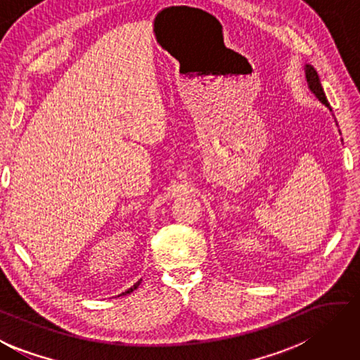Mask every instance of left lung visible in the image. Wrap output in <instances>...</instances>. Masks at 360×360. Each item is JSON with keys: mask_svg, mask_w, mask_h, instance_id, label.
<instances>
[{"mask_svg": "<svg viewBox=\"0 0 360 360\" xmlns=\"http://www.w3.org/2000/svg\"><path fill=\"white\" fill-rule=\"evenodd\" d=\"M305 74H307V82H309V88L313 91V93H315V96L324 103L326 107H329V102H328V99H326V94H324L323 86H321V82H319L318 72L313 69L311 66H309V64H307Z\"/></svg>", "mask_w": 360, "mask_h": 360, "instance_id": "left-lung-1", "label": "left lung"}]
</instances>
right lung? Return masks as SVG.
<instances>
[{"label": "right lung", "instance_id": "1", "mask_svg": "<svg viewBox=\"0 0 360 360\" xmlns=\"http://www.w3.org/2000/svg\"><path fill=\"white\" fill-rule=\"evenodd\" d=\"M139 285H140V282H136L134 286H132V288H129L126 292H122V294H130V292H132L134 290H136V288H139ZM122 294H120V296H122Z\"/></svg>", "mask_w": 360, "mask_h": 360}]
</instances>
